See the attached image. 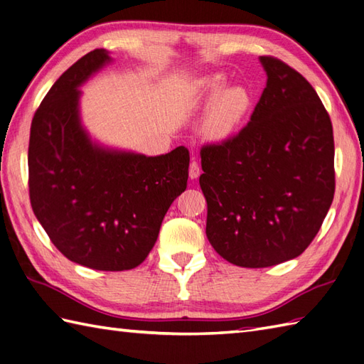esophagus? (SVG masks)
Returning a JSON list of instances; mask_svg holds the SVG:
<instances>
[{"instance_id":"obj_1","label":"esophagus","mask_w":364,"mask_h":364,"mask_svg":"<svg viewBox=\"0 0 364 364\" xmlns=\"http://www.w3.org/2000/svg\"><path fill=\"white\" fill-rule=\"evenodd\" d=\"M189 176L191 180H197V178L200 176V166L197 161H192L191 166H189Z\"/></svg>"}]
</instances>
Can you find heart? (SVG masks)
<instances>
[{
    "label": "heart",
    "mask_w": 364,
    "mask_h": 364,
    "mask_svg": "<svg viewBox=\"0 0 364 364\" xmlns=\"http://www.w3.org/2000/svg\"><path fill=\"white\" fill-rule=\"evenodd\" d=\"M227 78L208 75L198 81L197 95L203 105H211L205 117V131L215 139L230 136L244 122L252 106L250 92L242 86L225 87Z\"/></svg>",
    "instance_id": "heart-1"
}]
</instances>
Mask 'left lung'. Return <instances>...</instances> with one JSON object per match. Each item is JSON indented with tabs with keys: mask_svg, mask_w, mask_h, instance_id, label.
Wrapping results in <instances>:
<instances>
[{
	"mask_svg": "<svg viewBox=\"0 0 364 364\" xmlns=\"http://www.w3.org/2000/svg\"><path fill=\"white\" fill-rule=\"evenodd\" d=\"M259 63L267 82L250 122L200 151L208 241L241 267L304 253L335 196L333 128L321 98L283 60Z\"/></svg>",
	"mask_w": 364,
	"mask_h": 364,
	"instance_id": "8db88e82",
	"label": "left lung"
}]
</instances>
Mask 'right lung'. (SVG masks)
<instances>
[{"instance_id": "1", "label": "right lung", "mask_w": 364, "mask_h": 364, "mask_svg": "<svg viewBox=\"0 0 364 364\" xmlns=\"http://www.w3.org/2000/svg\"><path fill=\"white\" fill-rule=\"evenodd\" d=\"M107 63L106 50L87 53L37 107L28 149L29 200L65 258L97 270H128L149 257L167 210L186 189L189 151L176 146L145 156L90 141L78 87Z\"/></svg>"}]
</instances>
